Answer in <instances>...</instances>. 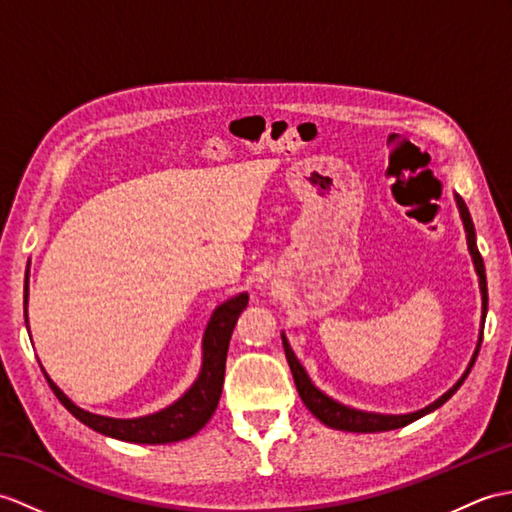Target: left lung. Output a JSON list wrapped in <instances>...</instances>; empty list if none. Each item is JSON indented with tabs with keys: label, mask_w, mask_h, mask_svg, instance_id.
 Returning <instances> with one entry per match:
<instances>
[{
	"label": "left lung",
	"mask_w": 512,
	"mask_h": 512,
	"mask_svg": "<svg viewBox=\"0 0 512 512\" xmlns=\"http://www.w3.org/2000/svg\"><path fill=\"white\" fill-rule=\"evenodd\" d=\"M456 207L460 211V220H462V227H465L467 233V248H469V255L473 261V268H475V275H478V283H480V294H482V320H480V336H478V344H475V351L471 355V360L465 368V373L460 375L458 382L451 386L445 395L438 397L436 401H432L430 406H425L417 412H408V414H382V412H366V410H358V408H351V406H344V403L336 401L334 397H329L327 392L320 390L307 371L303 368V364L296 358L288 338L281 331V340H283V351H285V358H288L290 364V371L294 377V384L296 390H299V397L303 399V403L307 406L314 417L325 423L327 427H334V430H342V432H388V430H399V427L408 425L412 421H417L425 414L434 412L436 408H441L443 403L454 395V392L462 386L465 382L467 375L471 373V366L475 364V358H478V351H480V344H482V331H484V318H486V310H489V292H486V275H484V261L482 255L478 251V244H475V227H473V220H471V213L465 205V200H462L456 194Z\"/></svg>",
	"instance_id": "8db88e82"
}]
</instances>
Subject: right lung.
<instances>
[{"label":"right lung","instance_id":"1","mask_svg":"<svg viewBox=\"0 0 512 512\" xmlns=\"http://www.w3.org/2000/svg\"><path fill=\"white\" fill-rule=\"evenodd\" d=\"M28 283L30 281L26 272V285H23V312H26V327L30 329L28 325L30 285ZM246 305H248V294L240 292L224 303H220L216 310H213L209 323L205 327V334H202V362H200V373L194 379V384L189 386L174 403H170V406H165L159 412L146 414V417L115 419V417H104V414L82 410L52 382L50 375H47L45 368L41 366L43 375L47 379V384H50V388L54 390L58 401H61L80 423H85L95 432L117 438V441L141 443V445H165V443L185 441V438L194 436L198 430H202L205 423L211 419V414L218 408V401L222 395V382H224V368H227L229 340H231L237 318H240V314L246 310Z\"/></svg>","mask_w":512,"mask_h":512}]
</instances>
